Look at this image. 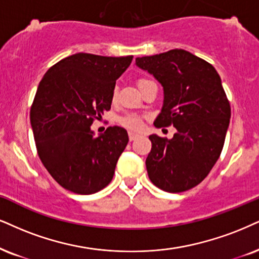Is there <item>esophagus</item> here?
Segmentation results:
<instances>
[{
  "label": "esophagus",
  "instance_id": "esophagus-1",
  "mask_svg": "<svg viewBox=\"0 0 259 259\" xmlns=\"http://www.w3.org/2000/svg\"><path fill=\"white\" fill-rule=\"evenodd\" d=\"M128 138H130L131 142H133V140L139 138V135H137V133H135V132H130L128 133Z\"/></svg>",
  "mask_w": 259,
  "mask_h": 259
}]
</instances>
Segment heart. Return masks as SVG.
<instances>
[{
  "instance_id": "obj_1",
  "label": "heart",
  "mask_w": 259,
  "mask_h": 259,
  "mask_svg": "<svg viewBox=\"0 0 259 259\" xmlns=\"http://www.w3.org/2000/svg\"><path fill=\"white\" fill-rule=\"evenodd\" d=\"M148 81H150V80H148V79H139L138 86L140 88V86ZM115 97H116V91H114L113 100H115ZM143 122H144V116H142V115H138V114H135V113H128V114L123 115V116H121L119 119V123L121 124V126L124 127V128H127V130H131V131H140L143 127Z\"/></svg>"
}]
</instances>
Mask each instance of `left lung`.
I'll return each mask as SVG.
<instances>
[{"label":"left lung","mask_w":259,"mask_h":259,"mask_svg":"<svg viewBox=\"0 0 259 259\" xmlns=\"http://www.w3.org/2000/svg\"><path fill=\"white\" fill-rule=\"evenodd\" d=\"M163 86V108L154 124L174 126L171 139L152 135L146 169L165 192L191 190L207 177L225 144L231 104L212 65L183 49L136 59Z\"/></svg>","instance_id":"8db88e82"}]
</instances>
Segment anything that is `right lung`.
<instances>
[{
	"label": "right lung",
	"instance_id": "obj_1",
	"mask_svg": "<svg viewBox=\"0 0 259 259\" xmlns=\"http://www.w3.org/2000/svg\"><path fill=\"white\" fill-rule=\"evenodd\" d=\"M133 56L79 53L65 57L38 85L30 120L41 163L63 188L92 194L109 185L127 131L108 127L95 137L90 126L110 109L116 79Z\"/></svg>",
	"mask_w": 259,
	"mask_h": 259
}]
</instances>
